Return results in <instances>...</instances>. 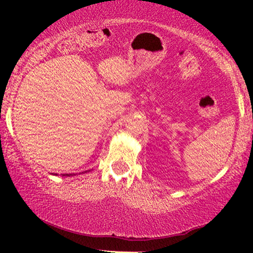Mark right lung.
I'll return each mask as SVG.
<instances>
[{
  "instance_id": "add662e5",
  "label": "right lung",
  "mask_w": 253,
  "mask_h": 253,
  "mask_svg": "<svg viewBox=\"0 0 253 253\" xmlns=\"http://www.w3.org/2000/svg\"><path fill=\"white\" fill-rule=\"evenodd\" d=\"M63 176H71V173H64Z\"/></svg>"
}]
</instances>
